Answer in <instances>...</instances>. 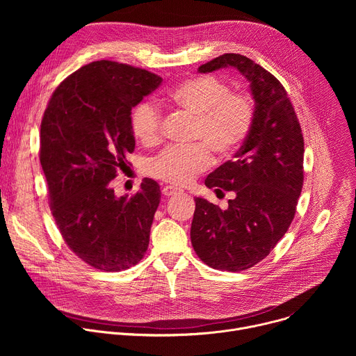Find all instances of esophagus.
Segmentation results:
<instances>
[{"mask_svg": "<svg viewBox=\"0 0 356 356\" xmlns=\"http://www.w3.org/2000/svg\"><path fill=\"white\" fill-rule=\"evenodd\" d=\"M162 193H163L165 197H172V195H175V194H177V193H180V191H179L177 188L172 187V186H165V187L162 188Z\"/></svg>", "mask_w": 356, "mask_h": 356, "instance_id": "1", "label": "esophagus"}]
</instances>
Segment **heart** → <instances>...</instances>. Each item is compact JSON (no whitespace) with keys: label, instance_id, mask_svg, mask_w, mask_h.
I'll return each instance as SVG.
<instances>
[{"label":"heart","instance_id":"b5f03b06","mask_svg":"<svg viewBox=\"0 0 356 356\" xmlns=\"http://www.w3.org/2000/svg\"><path fill=\"white\" fill-rule=\"evenodd\" d=\"M168 103L195 117L194 139L190 147H168L150 162L149 173L172 186H186L210 168L211 152L228 158L246 140L255 118L249 95L231 92L229 86L214 76H195L173 87ZM134 135L146 146L159 143L162 115L150 103L139 104L131 117Z\"/></svg>","mask_w":356,"mask_h":356}]
</instances>
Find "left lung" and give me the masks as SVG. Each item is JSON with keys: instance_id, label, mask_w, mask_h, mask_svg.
<instances>
[{"instance_id": "1", "label": "left lung", "mask_w": 356, "mask_h": 356, "mask_svg": "<svg viewBox=\"0 0 356 356\" xmlns=\"http://www.w3.org/2000/svg\"><path fill=\"white\" fill-rule=\"evenodd\" d=\"M234 67L249 81L255 101L252 129L235 154L206 179L209 188L234 191L221 210L195 197L191 245L213 269L241 272L265 259L287 232L302 188L304 139L282 83L238 54L221 55L200 73Z\"/></svg>"}]
</instances>
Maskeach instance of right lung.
Segmentation results:
<instances>
[{
    "label": "right lung",
    "instance_id": "1",
    "mask_svg": "<svg viewBox=\"0 0 356 356\" xmlns=\"http://www.w3.org/2000/svg\"><path fill=\"white\" fill-rule=\"evenodd\" d=\"M162 77L129 65L98 60L65 79L40 124V165L56 225L83 262L104 272L136 265L149 245L161 202L145 177L131 197L111 181L135 149L131 111Z\"/></svg>",
    "mask_w": 356,
    "mask_h": 356
}]
</instances>
